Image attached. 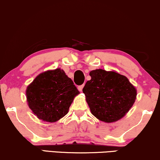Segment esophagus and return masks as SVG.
I'll return each instance as SVG.
<instances>
[{"label": "esophagus", "instance_id": "1", "mask_svg": "<svg viewBox=\"0 0 160 160\" xmlns=\"http://www.w3.org/2000/svg\"><path fill=\"white\" fill-rule=\"evenodd\" d=\"M83 88H84V84H82V85L78 86V90H79V91H82V89H83Z\"/></svg>", "mask_w": 160, "mask_h": 160}]
</instances>
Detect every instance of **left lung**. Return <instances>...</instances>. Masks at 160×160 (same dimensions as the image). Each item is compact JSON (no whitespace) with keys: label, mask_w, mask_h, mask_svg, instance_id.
<instances>
[{"label":"left lung","mask_w":160,"mask_h":160,"mask_svg":"<svg viewBox=\"0 0 160 160\" xmlns=\"http://www.w3.org/2000/svg\"><path fill=\"white\" fill-rule=\"evenodd\" d=\"M83 92L92 114L102 122H116L134 103L137 90L125 76L98 69L90 72Z\"/></svg>","instance_id":"obj_1"}]
</instances>
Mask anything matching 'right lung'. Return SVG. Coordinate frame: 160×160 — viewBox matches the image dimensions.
I'll use <instances>...</instances> for the list:
<instances>
[{"label":"right lung","mask_w":160,"mask_h":160,"mask_svg":"<svg viewBox=\"0 0 160 160\" xmlns=\"http://www.w3.org/2000/svg\"><path fill=\"white\" fill-rule=\"evenodd\" d=\"M26 94L29 108L38 119L54 122L68 113L79 91L64 71L58 68L38 75L27 87Z\"/></svg>","instance_id":"add662e5"}]
</instances>
